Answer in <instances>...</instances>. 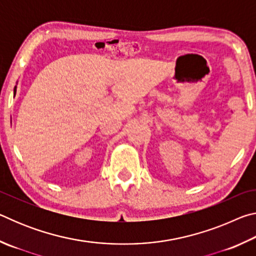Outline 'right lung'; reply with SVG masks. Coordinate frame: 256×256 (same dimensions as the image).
<instances>
[{
	"label": "right lung",
	"mask_w": 256,
	"mask_h": 256,
	"mask_svg": "<svg viewBox=\"0 0 256 256\" xmlns=\"http://www.w3.org/2000/svg\"><path fill=\"white\" fill-rule=\"evenodd\" d=\"M14 94H16V86H14Z\"/></svg>",
	"instance_id": "add662e5"
}]
</instances>
